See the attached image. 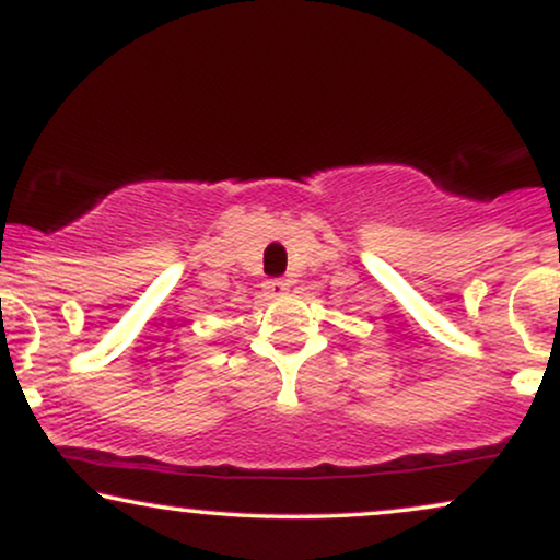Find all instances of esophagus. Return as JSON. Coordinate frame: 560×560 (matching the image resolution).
<instances>
[{
  "instance_id": "34e87169",
  "label": "esophagus",
  "mask_w": 560,
  "mask_h": 560,
  "mask_svg": "<svg viewBox=\"0 0 560 560\" xmlns=\"http://www.w3.org/2000/svg\"><path fill=\"white\" fill-rule=\"evenodd\" d=\"M262 287H266V292L273 294V298H279V294L289 292V281L287 279H268Z\"/></svg>"
}]
</instances>
